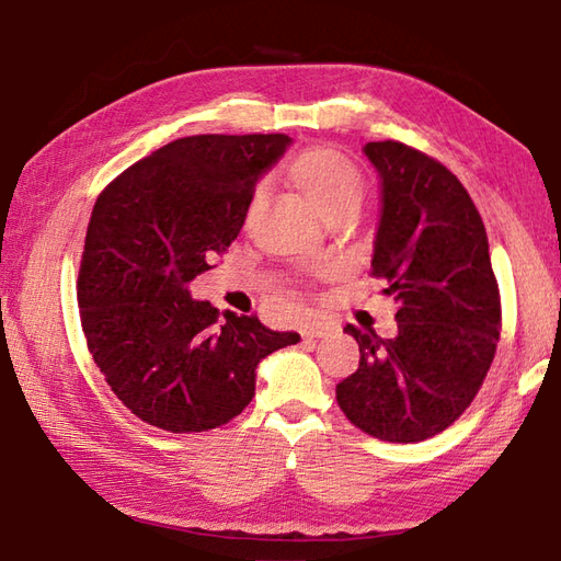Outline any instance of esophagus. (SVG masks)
Listing matches in <instances>:
<instances>
[{
  "instance_id": "obj_1",
  "label": "esophagus",
  "mask_w": 561,
  "mask_h": 561,
  "mask_svg": "<svg viewBox=\"0 0 561 561\" xmlns=\"http://www.w3.org/2000/svg\"><path fill=\"white\" fill-rule=\"evenodd\" d=\"M334 330H336L334 322H312V324H306L301 334L304 340H320V336H328Z\"/></svg>"
}]
</instances>
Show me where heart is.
I'll list each match as a JSON object with an SVG mask.
<instances>
[{
    "mask_svg": "<svg viewBox=\"0 0 561 561\" xmlns=\"http://www.w3.org/2000/svg\"><path fill=\"white\" fill-rule=\"evenodd\" d=\"M286 174L308 195V201L318 207L322 217L334 210H348V207L356 210L363 198V188H366L358 164L351 162L340 150L322 146L294 154L291 162L286 164ZM257 198L260 191L253 195L251 210L257 205Z\"/></svg>",
    "mask_w": 561,
    "mask_h": 561,
    "instance_id": "1",
    "label": "heart"
}]
</instances>
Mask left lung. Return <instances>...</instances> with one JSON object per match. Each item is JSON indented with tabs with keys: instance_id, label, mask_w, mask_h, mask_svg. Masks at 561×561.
I'll return each instance as SVG.
<instances>
[{
	"instance_id": "8db88e82",
	"label": "left lung",
	"mask_w": 561,
	"mask_h": 561,
	"mask_svg": "<svg viewBox=\"0 0 561 561\" xmlns=\"http://www.w3.org/2000/svg\"><path fill=\"white\" fill-rule=\"evenodd\" d=\"M363 152L380 176L373 275L399 306L397 334L346 324L360 360L336 385V401L363 433L407 445L442 433L478 394L500 342V289L461 181L397 140Z\"/></svg>"
}]
</instances>
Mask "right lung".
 <instances>
[{
	"label": "right lung",
	"mask_w": 561,
	"mask_h": 561,
	"mask_svg": "<svg viewBox=\"0 0 561 561\" xmlns=\"http://www.w3.org/2000/svg\"><path fill=\"white\" fill-rule=\"evenodd\" d=\"M289 146L284 134L179 138L100 193L78 306L93 360L140 421L169 433L229 423L255 394L260 360L301 340L249 316L219 320L188 289L239 237L255 184Z\"/></svg>",
	"instance_id": "add662e5"
}]
</instances>
